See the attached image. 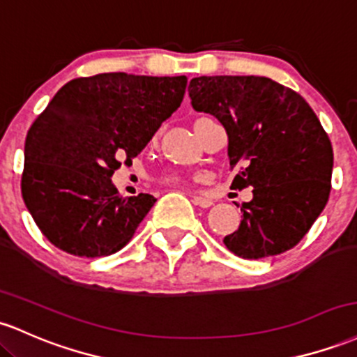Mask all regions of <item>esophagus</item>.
I'll return each instance as SVG.
<instances>
[{"instance_id": "1", "label": "esophagus", "mask_w": 357, "mask_h": 357, "mask_svg": "<svg viewBox=\"0 0 357 357\" xmlns=\"http://www.w3.org/2000/svg\"><path fill=\"white\" fill-rule=\"evenodd\" d=\"M193 203L199 206V208H208V206L213 205V202L206 197H193Z\"/></svg>"}]
</instances>
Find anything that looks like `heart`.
<instances>
[{
    "instance_id": "obj_1",
    "label": "heart",
    "mask_w": 357,
    "mask_h": 357,
    "mask_svg": "<svg viewBox=\"0 0 357 357\" xmlns=\"http://www.w3.org/2000/svg\"><path fill=\"white\" fill-rule=\"evenodd\" d=\"M166 183H171V185H179V183H181V176H178V174L167 176Z\"/></svg>"
}]
</instances>
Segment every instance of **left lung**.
Masks as SVG:
<instances>
[{
  "instance_id": "1",
  "label": "left lung",
  "mask_w": 357,
  "mask_h": 357,
  "mask_svg": "<svg viewBox=\"0 0 357 357\" xmlns=\"http://www.w3.org/2000/svg\"><path fill=\"white\" fill-rule=\"evenodd\" d=\"M191 105L217 116L229 135L234 190L254 188L238 229L223 238L242 259L293 249L307 236L331 195L334 151L310 105L262 76H199Z\"/></svg>"
}]
</instances>
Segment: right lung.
Returning <instances> with one entry per match:
<instances>
[{"label": "right lung", "instance_id": "right-lung-1", "mask_svg": "<svg viewBox=\"0 0 357 357\" xmlns=\"http://www.w3.org/2000/svg\"><path fill=\"white\" fill-rule=\"evenodd\" d=\"M186 76L105 73L62 86L25 140L22 197L50 244L79 257L115 254L154 206L121 197L112 174L179 108Z\"/></svg>", "mask_w": 357, "mask_h": 357}]
</instances>
